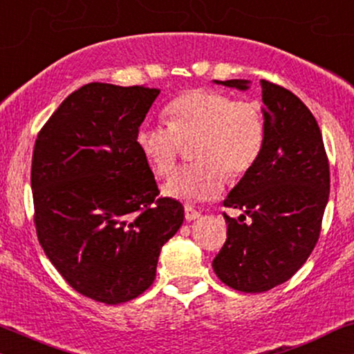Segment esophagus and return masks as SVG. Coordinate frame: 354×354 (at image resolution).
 I'll return each instance as SVG.
<instances>
[{
	"instance_id": "obj_1",
	"label": "esophagus",
	"mask_w": 354,
	"mask_h": 354,
	"mask_svg": "<svg viewBox=\"0 0 354 354\" xmlns=\"http://www.w3.org/2000/svg\"><path fill=\"white\" fill-rule=\"evenodd\" d=\"M185 216H186L187 221L197 220L201 216V212H197L192 205H186L185 207Z\"/></svg>"
}]
</instances>
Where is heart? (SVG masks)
<instances>
[{"mask_svg": "<svg viewBox=\"0 0 354 354\" xmlns=\"http://www.w3.org/2000/svg\"><path fill=\"white\" fill-rule=\"evenodd\" d=\"M168 126H140L136 142L160 176L171 171L183 142L192 144L197 162L178 168L163 192L178 201L214 199L226 174L238 180L251 169L266 145V118L257 102L234 100L226 93L194 88L165 108Z\"/></svg>", "mask_w": 354, "mask_h": 354, "instance_id": "obj_1", "label": "heart"}]
</instances>
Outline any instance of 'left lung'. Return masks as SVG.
I'll return each mask as SVG.
<instances>
[{
    "instance_id": "8db88e82",
    "label": "left lung",
    "mask_w": 354,
    "mask_h": 354,
    "mask_svg": "<svg viewBox=\"0 0 354 354\" xmlns=\"http://www.w3.org/2000/svg\"><path fill=\"white\" fill-rule=\"evenodd\" d=\"M248 91L249 81H214ZM266 145L256 165L223 201L244 215L223 214L226 241L212 267L244 293H263L290 280L308 261L320 234L330 191L322 134L309 108L285 87L261 81ZM251 224H244L245 215Z\"/></svg>"
}]
</instances>
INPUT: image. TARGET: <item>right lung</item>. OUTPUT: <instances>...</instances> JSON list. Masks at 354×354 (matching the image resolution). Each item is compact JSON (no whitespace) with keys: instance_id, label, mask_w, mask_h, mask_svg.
<instances>
[{"instance_id":"add662e5","label":"right lung","mask_w":354,"mask_h":354,"mask_svg":"<svg viewBox=\"0 0 354 354\" xmlns=\"http://www.w3.org/2000/svg\"><path fill=\"white\" fill-rule=\"evenodd\" d=\"M158 88L91 82L71 93L37 136L32 196L37 236L73 288L105 304L142 295L162 246L185 220L160 197L136 142Z\"/></svg>"}]
</instances>
